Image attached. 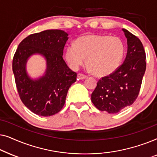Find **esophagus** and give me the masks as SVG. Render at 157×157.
<instances>
[{
  "instance_id": "1",
  "label": "esophagus",
  "mask_w": 157,
  "mask_h": 157,
  "mask_svg": "<svg viewBox=\"0 0 157 157\" xmlns=\"http://www.w3.org/2000/svg\"><path fill=\"white\" fill-rule=\"evenodd\" d=\"M77 76H78V78L79 79H85V78H87L86 75L81 74V73H79V74H78V75H77Z\"/></svg>"
}]
</instances>
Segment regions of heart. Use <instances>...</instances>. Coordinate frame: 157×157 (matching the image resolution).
Returning <instances> with one entry per match:
<instances>
[{
  "label": "heart",
  "instance_id": "1",
  "mask_svg": "<svg viewBox=\"0 0 157 157\" xmlns=\"http://www.w3.org/2000/svg\"><path fill=\"white\" fill-rule=\"evenodd\" d=\"M125 46L119 37L96 34L81 36L66 47V61L72 69L77 70L85 63L94 74L104 76L115 72L121 65Z\"/></svg>",
  "mask_w": 157,
  "mask_h": 157
}]
</instances>
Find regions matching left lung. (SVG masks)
Instances as JSON below:
<instances>
[{"instance_id": "obj_1", "label": "left lung", "mask_w": 157, "mask_h": 157, "mask_svg": "<svg viewBox=\"0 0 157 157\" xmlns=\"http://www.w3.org/2000/svg\"><path fill=\"white\" fill-rule=\"evenodd\" d=\"M127 38V53L115 72L103 77L91 94V101L98 110L119 112L136 99L146 71V53L141 40L123 29Z\"/></svg>"}]
</instances>
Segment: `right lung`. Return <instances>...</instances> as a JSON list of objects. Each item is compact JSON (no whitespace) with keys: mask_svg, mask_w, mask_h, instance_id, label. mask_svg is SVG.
Listing matches in <instances>:
<instances>
[{"mask_svg":"<svg viewBox=\"0 0 157 157\" xmlns=\"http://www.w3.org/2000/svg\"><path fill=\"white\" fill-rule=\"evenodd\" d=\"M68 33L61 30H46L31 34L18 45L13 59L16 88L23 104L36 114L50 117L64 106L67 93L77 74L63 59ZM42 55L47 62L44 76L32 79L26 63L31 55Z\"/></svg>","mask_w":157,"mask_h":157,"instance_id":"add662e5","label":"right lung"}]
</instances>
